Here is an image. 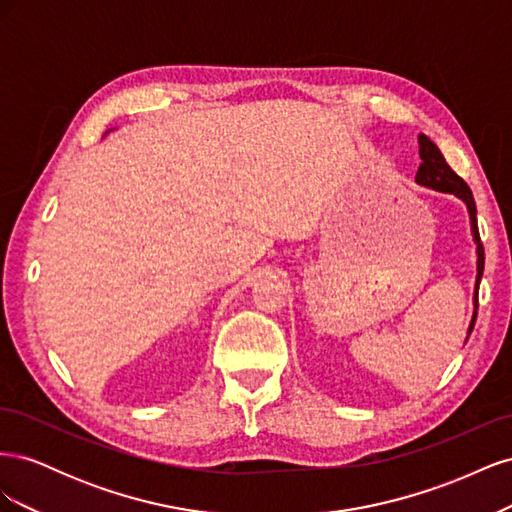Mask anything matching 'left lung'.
<instances>
[{
	"label": "left lung",
	"mask_w": 512,
	"mask_h": 512,
	"mask_svg": "<svg viewBox=\"0 0 512 512\" xmlns=\"http://www.w3.org/2000/svg\"><path fill=\"white\" fill-rule=\"evenodd\" d=\"M418 153H421V160L423 162H421V166H418L416 181L421 183V185H427V188H431V190L455 194L457 198H461L463 203L468 205L470 220H472V235H474V241H476V254H478V262H476V271H478V275H476V290H478L480 277H483V269H485V250H483V243H480L478 226H476V203H474L472 190L468 188V183L463 181L455 173V170L446 164L440 149L433 145L425 134L418 136ZM474 307L478 309V292H474ZM476 309H474V316H472L468 333H472V329H474Z\"/></svg>",
	"instance_id": "obj_1"
}]
</instances>
